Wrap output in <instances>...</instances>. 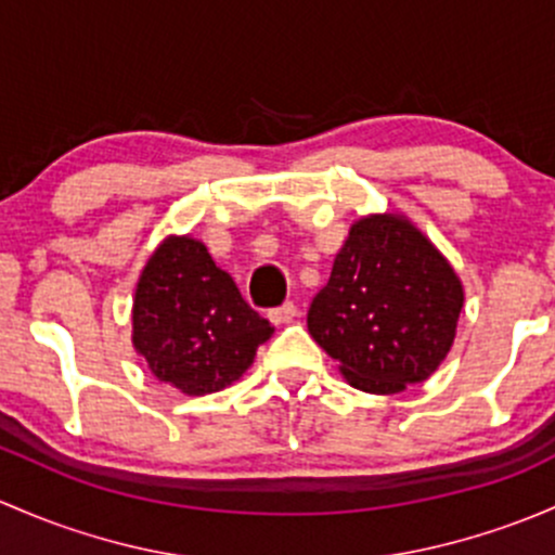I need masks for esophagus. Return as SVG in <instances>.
<instances>
[{
	"label": "esophagus",
	"instance_id": "esophagus-1",
	"mask_svg": "<svg viewBox=\"0 0 555 555\" xmlns=\"http://www.w3.org/2000/svg\"><path fill=\"white\" fill-rule=\"evenodd\" d=\"M296 318V305L294 301H285V305L275 307V310H270V320L275 325H283V323H291V320Z\"/></svg>",
	"mask_w": 555,
	"mask_h": 555
}]
</instances>
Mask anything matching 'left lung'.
Wrapping results in <instances>:
<instances>
[{
    "instance_id": "obj_1",
    "label": "left lung",
    "mask_w": 555,
    "mask_h": 555,
    "mask_svg": "<svg viewBox=\"0 0 555 555\" xmlns=\"http://www.w3.org/2000/svg\"><path fill=\"white\" fill-rule=\"evenodd\" d=\"M462 301L441 250L405 216L374 214L350 227L307 328L352 387L392 396L443 363Z\"/></svg>"
}]
</instances>
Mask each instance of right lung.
<instances>
[{
  "label": "right lung",
  "mask_w": 555,
  "mask_h": 555,
  "mask_svg": "<svg viewBox=\"0 0 555 555\" xmlns=\"http://www.w3.org/2000/svg\"><path fill=\"white\" fill-rule=\"evenodd\" d=\"M272 331L190 235L165 237L135 285V352L159 382L186 396H208L237 382Z\"/></svg>",
  "instance_id": "1"
}]
</instances>
